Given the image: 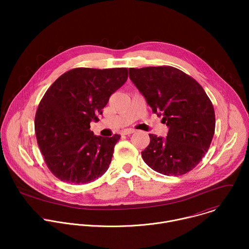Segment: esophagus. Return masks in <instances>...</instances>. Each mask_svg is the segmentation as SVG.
Masks as SVG:
<instances>
[{
  "mask_svg": "<svg viewBox=\"0 0 249 249\" xmlns=\"http://www.w3.org/2000/svg\"><path fill=\"white\" fill-rule=\"evenodd\" d=\"M136 131L134 130V129H125V130H123L122 131V135H130V134H133V133H135Z\"/></svg>",
  "mask_w": 249,
  "mask_h": 249,
  "instance_id": "esophagus-1",
  "label": "esophagus"
}]
</instances>
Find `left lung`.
I'll return each instance as SVG.
<instances>
[{
    "label": "left lung",
    "mask_w": 249,
    "mask_h": 249,
    "mask_svg": "<svg viewBox=\"0 0 249 249\" xmlns=\"http://www.w3.org/2000/svg\"><path fill=\"white\" fill-rule=\"evenodd\" d=\"M129 77L168 127L166 138L149 135L150 145L142 158L161 174L187 173L205 156L215 133L210 98L193 78L170 66L130 68Z\"/></svg>",
    "instance_id": "left-lung-1"
}]
</instances>
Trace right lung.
Listing matches in <instances>:
<instances>
[{
  "label": "right lung",
  "instance_id": "obj_1",
  "mask_svg": "<svg viewBox=\"0 0 249 249\" xmlns=\"http://www.w3.org/2000/svg\"><path fill=\"white\" fill-rule=\"evenodd\" d=\"M128 78L126 68H76L59 77L42 97L35 133L50 171L62 181L86 184L108 169L120 139L93 135L91 121Z\"/></svg>",
  "mask_w": 249,
  "mask_h": 249
}]
</instances>
